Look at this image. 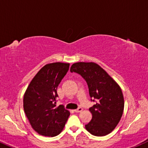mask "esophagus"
<instances>
[{"instance_id": "34e87169", "label": "esophagus", "mask_w": 148, "mask_h": 148, "mask_svg": "<svg viewBox=\"0 0 148 148\" xmlns=\"http://www.w3.org/2000/svg\"><path fill=\"white\" fill-rule=\"evenodd\" d=\"M82 111H83V108H81V107H79V108H78L77 109L74 110V111H75L76 113H80V112H81Z\"/></svg>"}]
</instances>
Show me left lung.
<instances>
[{
    "instance_id": "8db88e82",
    "label": "left lung",
    "mask_w": 148,
    "mask_h": 148,
    "mask_svg": "<svg viewBox=\"0 0 148 148\" xmlns=\"http://www.w3.org/2000/svg\"><path fill=\"white\" fill-rule=\"evenodd\" d=\"M70 72L82 76L87 83L90 97L97 100L96 104L89 108L92 119L85 125L86 130L98 136L111 133L124 112V99L119 85L96 63H75Z\"/></svg>"
}]
</instances>
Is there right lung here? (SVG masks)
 Masks as SVG:
<instances>
[{
    "label": "right lung",
    "instance_id": "obj_1",
    "mask_svg": "<svg viewBox=\"0 0 148 148\" xmlns=\"http://www.w3.org/2000/svg\"><path fill=\"white\" fill-rule=\"evenodd\" d=\"M69 67L70 63L61 62L45 65L24 93V113L33 130L42 136H55L60 134L70 115L63 105L56 106L57 87Z\"/></svg>",
    "mask_w": 148,
    "mask_h": 148
}]
</instances>
